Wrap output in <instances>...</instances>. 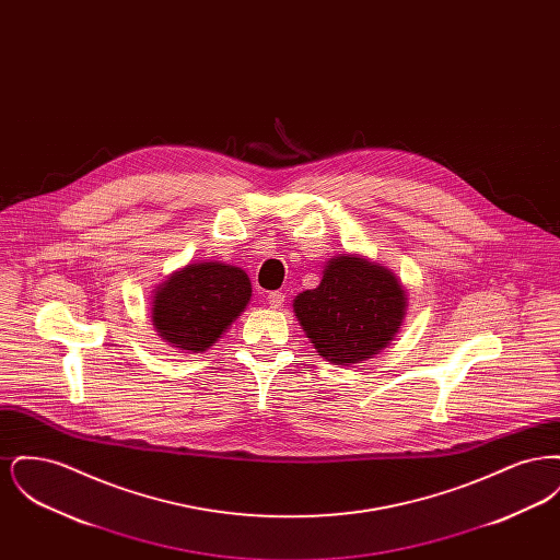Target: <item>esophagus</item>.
Instances as JSON below:
<instances>
[{"instance_id": "esophagus-1", "label": "esophagus", "mask_w": 560, "mask_h": 560, "mask_svg": "<svg viewBox=\"0 0 560 560\" xmlns=\"http://www.w3.org/2000/svg\"><path fill=\"white\" fill-rule=\"evenodd\" d=\"M285 302V293L283 292H270L268 293V304L270 308H281Z\"/></svg>"}]
</instances>
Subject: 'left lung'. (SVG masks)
<instances>
[{
	"label": "left lung",
	"instance_id": "1",
	"mask_svg": "<svg viewBox=\"0 0 560 560\" xmlns=\"http://www.w3.org/2000/svg\"><path fill=\"white\" fill-rule=\"evenodd\" d=\"M405 311L407 292L395 272L363 256L331 258L319 285L293 300L304 334L334 365L368 361L388 347Z\"/></svg>",
	"mask_w": 560,
	"mask_h": 560
}]
</instances>
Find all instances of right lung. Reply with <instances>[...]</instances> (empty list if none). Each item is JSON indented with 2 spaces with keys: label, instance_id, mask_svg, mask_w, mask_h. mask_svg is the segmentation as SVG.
Here are the masks:
<instances>
[{
  "label": "right lung",
  "instance_id": "1",
  "mask_svg": "<svg viewBox=\"0 0 560 560\" xmlns=\"http://www.w3.org/2000/svg\"><path fill=\"white\" fill-rule=\"evenodd\" d=\"M249 298L245 270L222 262L188 265L155 290L151 319L161 340L185 352H203L240 317Z\"/></svg>",
  "mask_w": 560,
  "mask_h": 560
}]
</instances>
